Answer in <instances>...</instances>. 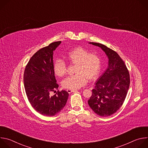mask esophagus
<instances>
[{
    "instance_id": "esophagus-1",
    "label": "esophagus",
    "mask_w": 148,
    "mask_h": 148,
    "mask_svg": "<svg viewBox=\"0 0 148 148\" xmlns=\"http://www.w3.org/2000/svg\"><path fill=\"white\" fill-rule=\"evenodd\" d=\"M67 91L69 93H71L72 92H76V91H77V90H70V89H67Z\"/></svg>"
}]
</instances>
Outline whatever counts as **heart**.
Instances as JSON below:
<instances>
[{"label": "heart", "instance_id": "heart-1", "mask_svg": "<svg viewBox=\"0 0 148 148\" xmlns=\"http://www.w3.org/2000/svg\"><path fill=\"white\" fill-rule=\"evenodd\" d=\"M66 58L73 64H77L75 75H71L62 81V87L70 90H76L86 85L88 78L92 80L98 75L101 66V59L98 54L90 53L83 47H76L66 55ZM54 71L58 77H62L67 72L66 63L57 60L54 64Z\"/></svg>", "mask_w": 148, "mask_h": 148}]
</instances>
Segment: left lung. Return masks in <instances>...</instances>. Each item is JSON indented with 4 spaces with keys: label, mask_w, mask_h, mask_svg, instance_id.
Returning <instances> with one entry per match:
<instances>
[{
    "label": "left lung",
    "mask_w": 148,
    "mask_h": 148,
    "mask_svg": "<svg viewBox=\"0 0 148 148\" xmlns=\"http://www.w3.org/2000/svg\"><path fill=\"white\" fill-rule=\"evenodd\" d=\"M89 43L100 47L108 58V68L97 79L88 101L95 113L106 117L115 113L122 105L130 87V73L116 52L100 43Z\"/></svg>",
    "instance_id": "1"
}]
</instances>
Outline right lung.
Listing matches in <instances>:
<instances>
[{
	"mask_svg": "<svg viewBox=\"0 0 148 148\" xmlns=\"http://www.w3.org/2000/svg\"><path fill=\"white\" fill-rule=\"evenodd\" d=\"M61 41L53 42L38 50L26 66L23 81L25 91L33 108L39 114L52 116L65 107L69 93L58 90L51 96V91L57 90L58 85L54 75L53 51Z\"/></svg>",
	"mask_w": 148,
	"mask_h": 148,
	"instance_id": "right-lung-1",
	"label": "right lung"
}]
</instances>
